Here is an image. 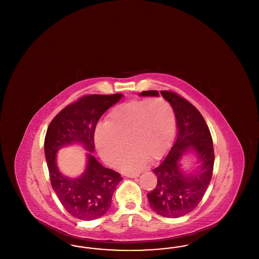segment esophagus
Returning a JSON list of instances; mask_svg holds the SVG:
<instances>
[{"instance_id":"obj_1","label":"esophagus","mask_w":259,"mask_h":259,"mask_svg":"<svg viewBox=\"0 0 259 259\" xmlns=\"http://www.w3.org/2000/svg\"><path fill=\"white\" fill-rule=\"evenodd\" d=\"M139 172H136V174H126V177H128V178H137V177H139Z\"/></svg>"}]
</instances>
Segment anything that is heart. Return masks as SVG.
Listing matches in <instances>:
<instances>
[{
	"mask_svg": "<svg viewBox=\"0 0 259 259\" xmlns=\"http://www.w3.org/2000/svg\"><path fill=\"white\" fill-rule=\"evenodd\" d=\"M176 117L172 106L163 98L135 100L115 107L107 124L95 130V143L101 157L114 166L129 147L118 167L136 172L146 162L160 159L172 144Z\"/></svg>",
	"mask_w": 259,
	"mask_h": 259,
	"instance_id": "b5f03b06",
	"label": "heart"
}]
</instances>
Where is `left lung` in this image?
Wrapping results in <instances>:
<instances>
[{
  "instance_id": "1",
  "label": "left lung",
  "mask_w": 259,
  "mask_h": 259,
  "mask_svg": "<svg viewBox=\"0 0 259 259\" xmlns=\"http://www.w3.org/2000/svg\"><path fill=\"white\" fill-rule=\"evenodd\" d=\"M163 98L172 106L178 134L166 158L152 170L157 177L155 188L148 193L150 208L165 218H180L195 209L209 185L214 162L212 139L209 127L197 109L187 100L172 91H161ZM140 96H159L156 90L140 93ZM194 152L198 167L185 172L181 157Z\"/></svg>"
}]
</instances>
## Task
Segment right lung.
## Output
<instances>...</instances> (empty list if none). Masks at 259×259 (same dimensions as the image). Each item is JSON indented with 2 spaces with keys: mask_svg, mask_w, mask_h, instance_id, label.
Instances as JSON below:
<instances>
[{
  "mask_svg": "<svg viewBox=\"0 0 259 259\" xmlns=\"http://www.w3.org/2000/svg\"><path fill=\"white\" fill-rule=\"evenodd\" d=\"M121 98L119 93L83 96L63 109L48 128L45 154L51 186L65 209L80 221H93L104 215L111 208L116 185L122 180L120 174L102 166L92 154L100 117ZM73 143H79L90 151L85 172L74 179L61 174L56 163L58 150Z\"/></svg>",
  "mask_w": 259,
  "mask_h": 259,
  "instance_id": "obj_1",
  "label": "right lung"
}]
</instances>
